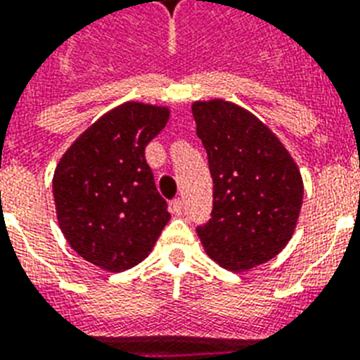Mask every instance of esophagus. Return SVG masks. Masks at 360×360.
<instances>
[{"label": "esophagus", "mask_w": 360, "mask_h": 360, "mask_svg": "<svg viewBox=\"0 0 360 360\" xmlns=\"http://www.w3.org/2000/svg\"><path fill=\"white\" fill-rule=\"evenodd\" d=\"M169 211H172L174 215H181V213H183V202H181V198H175L174 202H172Z\"/></svg>", "instance_id": "1"}]
</instances>
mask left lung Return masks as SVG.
<instances>
[{"mask_svg": "<svg viewBox=\"0 0 360 360\" xmlns=\"http://www.w3.org/2000/svg\"><path fill=\"white\" fill-rule=\"evenodd\" d=\"M196 134L213 177L210 223L198 238L232 271L264 264L289 243L300 215V169L268 126L232 101H194Z\"/></svg>", "mask_w": 360, "mask_h": 360, "instance_id": "1", "label": "left lung"}]
</instances>
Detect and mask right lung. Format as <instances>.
<instances>
[{
	"instance_id": "right-lung-1",
	"label": "right lung",
	"mask_w": 360,
	"mask_h": 360,
	"mask_svg": "<svg viewBox=\"0 0 360 360\" xmlns=\"http://www.w3.org/2000/svg\"><path fill=\"white\" fill-rule=\"evenodd\" d=\"M169 107L126 101L90 124L60 158L52 194L60 230L90 264L124 271L149 257L168 224L145 147Z\"/></svg>"
}]
</instances>
